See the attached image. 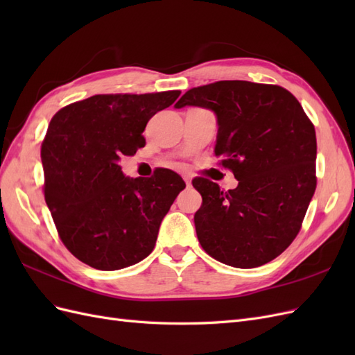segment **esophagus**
<instances>
[{
  "label": "esophagus",
  "mask_w": 355,
  "mask_h": 355,
  "mask_svg": "<svg viewBox=\"0 0 355 355\" xmlns=\"http://www.w3.org/2000/svg\"><path fill=\"white\" fill-rule=\"evenodd\" d=\"M184 180H185V184H187L188 187H191V178H189L188 175H184Z\"/></svg>",
  "instance_id": "esophagus-1"
}]
</instances>
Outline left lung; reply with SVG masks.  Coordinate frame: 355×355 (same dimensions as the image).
<instances>
[{
  "label": "left lung",
  "instance_id": "1",
  "mask_svg": "<svg viewBox=\"0 0 355 355\" xmlns=\"http://www.w3.org/2000/svg\"><path fill=\"white\" fill-rule=\"evenodd\" d=\"M214 112V154L239 187L220 191L197 178L202 197L196 213L201 247L235 268L271 262L292 244L314 196L315 128L295 96L280 85L218 81L188 90L175 108Z\"/></svg>",
  "mask_w": 355,
  "mask_h": 355
}]
</instances>
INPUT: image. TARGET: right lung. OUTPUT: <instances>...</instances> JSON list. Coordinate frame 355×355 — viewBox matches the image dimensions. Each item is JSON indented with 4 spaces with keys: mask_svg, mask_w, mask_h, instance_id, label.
I'll use <instances>...</instances> for the list:
<instances>
[{
    "mask_svg": "<svg viewBox=\"0 0 355 355\" xmlns=\"http://www.w3.org/2000/svg\"><path fill=\"white\" fill-rule=\"evenodd\" d=\"M179 94H96L51 118L41 145L44 197L62 243L81 262L115 271L154 250L185 182L168 168L124 176L120 159L145 146L148 121Z\"/></svg>",
    "mask_w": 355,
    "mask_h": 355,
    "instance_id": "1",
    "label": "right lung"
}]
</instances>
